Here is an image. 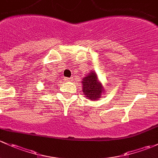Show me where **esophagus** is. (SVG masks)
Returning <instances> with one entry per match:
<instances>
[{
    "label": "esophagus",
    "mask_w": 158,
    "mask_h": 158,
    "mask_svg": "<svg viewBox=\"0 0 158 158\" xmlns=\"http://www.w3.org/2000/svg\"><path fill=\"white\" fill-rule=\"evenodd\" d=\"M64 80H65L66 81H73V78L72 77H64Z\"/></svg>",
    "instance_id": "1"
}]
</instances>
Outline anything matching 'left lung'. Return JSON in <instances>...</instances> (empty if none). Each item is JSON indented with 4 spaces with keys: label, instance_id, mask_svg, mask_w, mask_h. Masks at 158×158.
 <instances>
[{
    "label": "left lung",
    "instance_id": "obj_1",
    "mask_svg": "<svg viewBox=\"0 0 158 158\" xmlns=\"http://www.w3.org/2000/svg\"><path fill=\"white\" fill-rule=\"evenodd\" d=\"M81 84L84 95L88 100L93 101L99 100L106 91L102 83L99 81L95 71H91L90 73L86 74L81 81Z\"/></svg>",
    "mask_w": 158,
    "mask_h": 158
}]
</instances>
